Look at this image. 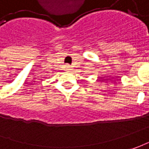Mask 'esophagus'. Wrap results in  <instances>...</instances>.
Listing matches in <instances>:
<instances>
[{
    "mask_svg": "<svg viewBox=\"0 0 149 149\" xmlns=\"http://www.w3.org/2000/svg\"><path fill=\"white\" fill-rule=\"evenodd\" d=\"M65 68L67 70H70V66L69 65H65Z\"/></svg>",
    "mask_w": 149,
    "mask_h": 149,
    "instance_id": "1",
    "label": "esophagus"
}]
</instances>
